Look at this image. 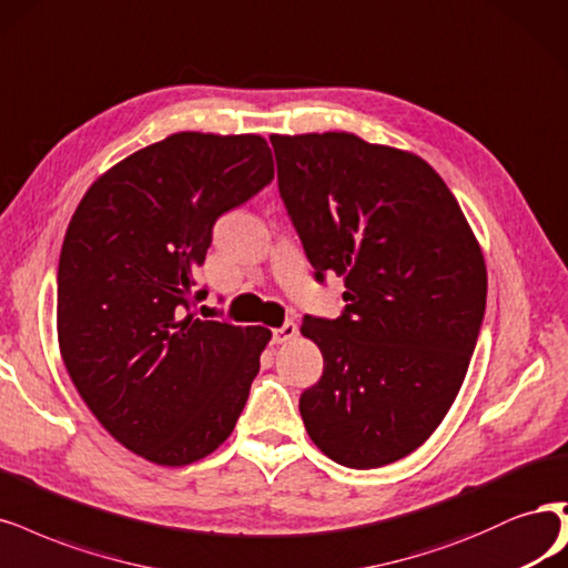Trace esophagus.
<instances>
[{
    "label": "esophagus",
    "instance_id": "esophagus-1",
    "mask_svg": "<svg viewBox=\"0 0 568 568\" xmlns=\"http://www.w3.org/2000/svg\"><path fill=\"white\" fill-rule=\"evenodd\" d=\"M296 334H298L296 324H293V322H286L284 326H280V328L272 331V343L284 345V343H288L291 338H296Z\"/></svg>",
    "mask_w": 568,
    "mask_h": 568
}]
</instances>
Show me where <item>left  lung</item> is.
Listing matches in <instances>:
<instances>
[{"mask_svg":"<svg viewBox=\"0 0 568 568\" xmlns=\"http://www.w3.org/2000/svg\"><path fill=\"white\" fill-rule=\"evenodd\" d=\"M280 194L338 320L305 317L324 374L301 395L310 439L368 470L416 452L458 397L486 307V263L442 175L355 133L270 135Z\"/></svg>","mask_w":568,"mask_h":568,"instance_id":"left-lung-1","label":"left lung"}]
</instances>
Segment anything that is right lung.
Instances as JSON below:
<instances>
[{
  "mask_svg": "<svg viewBox=\"0 0 568 568\" xmlns=\"http://www.w3.org/2000/svg\"><path fill=\"white\" fill-rule=\"evenodd\" d=\"M275 179L263 135L181 131L87 190L58 263V347L91 414L141 458L183 467L232 435L272 338L185 316L213 223Z\"/></svg>",
  "mask_w": 568,
  "mask_h": 568,
  "instance_id": "add662e5",
  "label": "right lung"
}]
</instances>
